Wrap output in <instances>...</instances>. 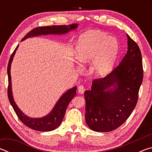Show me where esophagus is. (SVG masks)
<instances>
[{
    "mask_svg": "<svg viewBox=\"0 0 152 152\" xmlns=\"http://www.w3.org/2000/svg\"><path fill=\"white\" fill-rule=\"evenodd\" d=\"M78 91L79 93L83 94L84 91H85V88H84V86L83 85H80L78 88Z\"/></svg>",
    "mask_w": 152,
    "mask_h": 152,
    "instance_id": "obj_1",
    "label": "esophagus"
}]
</instances>
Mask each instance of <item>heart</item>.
I'll list each match as a JSON object with an SVG mask.
<instances>
[{
    "instance_id": "heart-1",
    "label": "heart",
    "mask_w": 152,
    "mask_h": 152,
    "mask_svg": "<svg viewBox=\"0 0 152 152\" xmlns=\"http://www.w3.org/2000/svg\"><path fill=\"white\" fill-rule=\"evenodd\" d=\"M119 44L103 33L89 31L80 37L76 46V58L82 63L92 61L91 70L97 76L106 74L117 60Z\"/></svg>"
}]
</instances>
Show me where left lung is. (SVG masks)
I'll return each instance as SVG.
<instances>
[{"label":"left lung","mask_w":152,"mask_h":152,"mask_svg":"<svg viewBox=\"0 0 152 152\" xmlns=\"http://www.w3.org/2000/svg\"><path fill=\"white\" fill-rule=\"evenodd\" d=\"M127 36V52L121 63L104 78L94 79L84 92L85 120L96 132H109L119 127L137 104L143 81L140 49Z\"/></svg>","instance_id":"obj_1"}]
</instances>
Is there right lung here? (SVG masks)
Masks as SVG:
<instances>
[{"label": "right lung", "mask_w": 152, "mask_h": 152, "mask_svg": "<svg viewBox=\"0 0 152 152\" xmlns=\"http://www.w3.org/2000/svg\"><path fill=\"white\" fill-rule=\"evenodd\" d=\"M78 27V24H72L70 25H53V26L39 27L32 29L23 38L21 41L26 39L27 38L42 35H61L68 33L71 30L75 29ZM19 45L15 48L13 53L10 58L8 67H7V74H8L9 86H8V97L10 103L16 113L17 117L24 125L33 130L39 131V132H50L54 130L60 126L64 119L66 110L69 103L72 99L75 96L76 93V86H74L71 89H69L61 96L58 101L56 102L55 107L46 116L42 118H31L25 115L17 105L15 103L12 93L11 87V66L12 58Z\"/></svg>", "instance_id": "obj_1"}]
</instances>
